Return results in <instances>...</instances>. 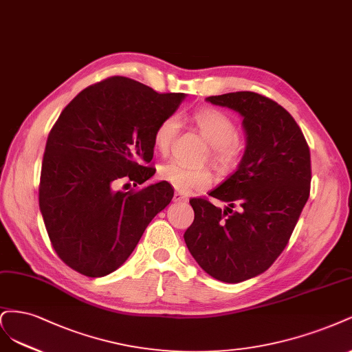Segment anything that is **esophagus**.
<instances>
[{"mask_svg": "<svg viewBox=\"0 0 352 352\" xmlns=\"http://www.w3.org/2000/svg\"><path fill=\"white\" fill-rule=\"evenodd\" d=\"M187 200H188V197L186 195H183V192H179V191L174 192V201L181 203V201H187Z\"/></svg>", "mask_w": 352, "mask_h": 352, "instance_id": "1", "label": "esophagus"}]
</instances>
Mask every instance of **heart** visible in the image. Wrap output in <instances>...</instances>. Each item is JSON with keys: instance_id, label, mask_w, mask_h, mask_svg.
<instances>
[{"instance_id": "heart-1", "label": "heart", "mask_w": 352, "mask_h": 352, "mask_svg": "<svg viewBox=\"0 0 352 352\" xmlns=\"http://www.w3.org/2000/svg\"><path fill=\"white\" fill-rule=\"evenodd\" d=\"M196 129L212 146L210 160L219 168H228L240 155L241 144L238 142V127L234 118L217 108H201L191 117ZM179 130V118L175 114L165 117L157 124L153 133V144L157 152L166 153ZM160 178L171 184L175 190L190 192L208 188L212 173L208 168H190L171 161L160 168Z\"/></svg>"}]
</instances>
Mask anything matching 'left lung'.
Wrapping results in <instances>:
<instances>
[{"mask_svg": "<svg viewBox=\"0 0 352 352\" xmlns=\"http://www.w3.org/2000/svg\"><path fill=\"white\" fill-rule=\"evenodd\" d=\"M206 100L240 112L247 146L235 171L209 192L228 206L190 200L195 221L184 241L206 274L236 283L263 274L287 247L310 196V149L296 120L270 98L232 92Z\"/></svg>", "mask_w": 352, "mask_h": 352, "instance_id": "left-lung-1", "label": "left lung"}]
</instances>
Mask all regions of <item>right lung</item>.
I'll return each instance as SVG.
<instances>
[{
    "label": "right lung",
    "instance_id": "1",
    "mask_svg": "<svg viewBox=\"0 0 352 352\" xmlns=\"http://www.w3.org/2000/svg\"><path fill=\"white\" fill-rule=\"evenodd\" d=\"M184 96L112 76L82 90L54 124L39 208L55 253L78 274L100 278L118 269L173 200L166 181L130 191L117 184H143L155 174V129Z\"/></svg>",
    "mask_w": 352,
    "mask_h": 352
}]
</instances>
